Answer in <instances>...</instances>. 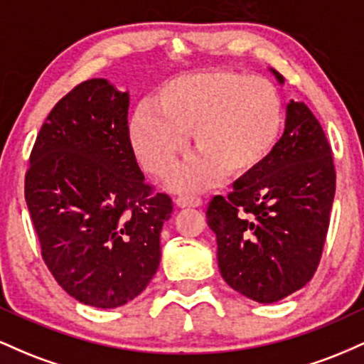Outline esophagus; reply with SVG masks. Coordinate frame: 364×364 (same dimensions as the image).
I'll return each mask as SVG.
<instances>
[{
	"mask_svg": "<svg viewBox=\"0 0 364 364\" xmlns=\"http://www.w3.org/2000/svg\"><path fill=\"white\" fill-rule=\"evenodd\" d=\"M176 205L179 208H190V207H200L202 205V200L198 196H178Z\"/></svg>",
	"mask_w": 364,
	"mask_h": 364,
	"instance_id": "34e87169",
	"label": "esophagus"
}]
</instances>
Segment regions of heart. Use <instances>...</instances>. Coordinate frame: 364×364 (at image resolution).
<instances>
[{
	"label": "heart",
	"instance_id": "obj_1",
	"mask_svg": "<svg viewBox=\"0 0 364 364\" xmlns=\"http://www.w3.org/2000/svg\"><path fill=\"white\" fill-rule=\"evenodd\" d=\"M284 124L282 99L270 80L229 70L178 75L157 87L128 123V140L147 173L164 176L186 147L198 154L171 174L169 186L193 191L220 174L246 178L272 157Z\"/></svg>",
	"mask_w": 364,
	"mask_h": 364
}]
</instances>
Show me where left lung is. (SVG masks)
Here are the masks:
<instances>
[{
	"instance_id": "1",
	"label": "left lung",
	"mask_w": 364,
	"mask_h": 364,
	"mask_svg": "<svg viewBox=\"0 0 364 364\" xmlns=\"http://www.w3.org/2000/svg\"><path fill=\"white\" fill-rule=\"evenodd\" d=\"M270 73L284 85L281 75ZM333 195L336 169L323 128L306 104L291 99L272 157L208 205L224 281L263 304L301 289L318 267Z\"/></svg>"
}]
</instances>
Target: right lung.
Segmentation results:
<instances>
[{
    "mask_svg": "<svg viewBox=\"0 0 364 364\" xmlns=\"http://www.w3.org/2000/svg\"><path fill=\"white\" fill-rule=\"evenodd\" d=\"M129 94L90 78L66 94L37 135L25 202L58 284L89 306L118 308L161 262L168 195H150L128 140Z\"/></svg>",
    "mask_w": 364,
    "mask_h": 364,
    "instance_id": "right-lung-1",
    "label": "right lung"
}]
</instances>
